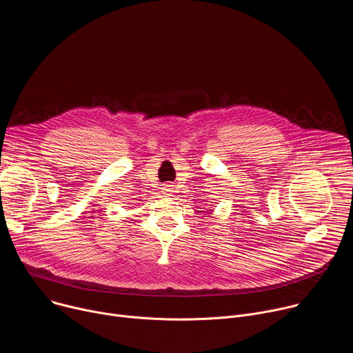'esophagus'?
<instances>
[{"label":"esophagus","mask_w":353,"mask_h":353,"mask_svg":"<svg viewBox=\"0 0 353 353\" xmlns=\"http://www.w3.org/2000/svg\"><path fill=\"white\" fill-rule=\"evenodd\" d=\"M163 190H165V193H166V194H169V193H172V191H173V185H170V184H166Z\"/></svg>","instance_id":"esophagus-1"}]
</instances>
